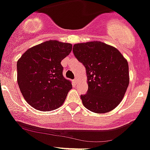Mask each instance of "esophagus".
Instances as JSON below:
<instances>
[{"label": "esophagus", "instance_id": "esophagus-1", "mask_svg": "<svg viewBox=\"0 0 150 150\" xmlns=\"http://www.w3.org/2000/svg\"><path fill=\"white\" fill-rule=\"evenodd\" d=\"M74 83H75V84H76L77 83H78V80H77V78H75V80H74Z\"/></svg>", "mask_w": 150, "mask_h": 150}]
</instances>
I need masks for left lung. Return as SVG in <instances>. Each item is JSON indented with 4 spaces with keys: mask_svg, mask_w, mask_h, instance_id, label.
Here are the masks:
<instances>
[{
    "mask_svg": "<svg viewBox=\"0 0 150 150\" xmlns=\"http://www.w3.org/2000/svg\"><path fill=\"white\" fill-rule=\"evenodd\" d=\"M72 51L87 75L88 91L81 95L83 105L97 114L115 108L129 85L127 60L117 48L101 42L75 44Z\"/></svg>",
    "mask_w": 150,
    "mask_h": 150,
    "instance_id": "left-lung-1",
    "label": "left lung"
}]
</instances>
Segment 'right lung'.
Here are the masks:
<instances>
[{"label":"right lung","instance_id":"right-lung-1","mask_svg":"<svg viewBox=\"0 0 150 150\" xmlns=\"http://www.w3.org/2000/svg\"><path fill=\"white\" fill-rule=\"evenodd\" d=\"M72 45L50 40L26 50L17 61V83L25 100L42 111L59 108L72 86L63 76L61 62Z\"/></svg>","mask_w":150,"mask_h":150}]
</instances>
